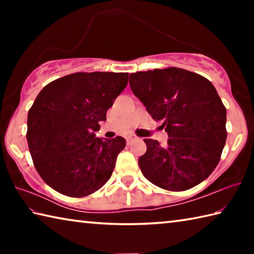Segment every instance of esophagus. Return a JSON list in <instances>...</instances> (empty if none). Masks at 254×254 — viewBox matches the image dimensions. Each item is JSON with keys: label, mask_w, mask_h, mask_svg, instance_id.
I'll use <instances>...</instances> for the list:
<instances>
[{"label": "esophagus", "mask_w": 254, "mask_h": 254, "mask_svg": "<svg viewBox=\"0 0 254 254\" xmlns=\"http://www.w3.org/2000/svg\"><path fill=\"white\" fill-rule=\"evenodd\" d=\"M133 139H134V135H127V142L128 143V142H130V141L133 140Z\"/></svg>", "instance_id": "1"}]
</instances>
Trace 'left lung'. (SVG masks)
<instances>
[{
	"mask_svg": "<svg viewBox=\"0 0 254 254\" xmlns=\"http://www.w3.org/2000/svg\"><path fill=\"white\" fill-rule=\"evenodd\" d=\"M130 87L168 133L166 145L144 139L140 169L156 186L182 191L200 184L220 162L225 145L226 109L205 77L182 68L137 71Z\"/></svg>",
	"mask_w": 254,
	"mask_h": 254,
	"instance_id": "obj_1",
	"label": "left lung"
}]
</instances>
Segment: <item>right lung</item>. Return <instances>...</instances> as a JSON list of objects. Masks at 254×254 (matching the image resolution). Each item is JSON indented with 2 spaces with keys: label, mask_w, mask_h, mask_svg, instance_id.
<instances>
[{
  "label": "right lung",
  "mask_w": 254,
  "mask_h": 254,
  "mask_svg": "<svg viewBox=\"0 0 254 254\" xmlns=\"http://www.w3.org/2000/svg\"><path fill=\"white\" fill-rule=\"evenodd\" d=\"M127 78V72H75L38 94L28 113L27 140L38 174L56 191L88 196L111 178L126 139H101L95 132Z\"/></svg>",
  "instance_id": "obj_1"
}]
</instances>
